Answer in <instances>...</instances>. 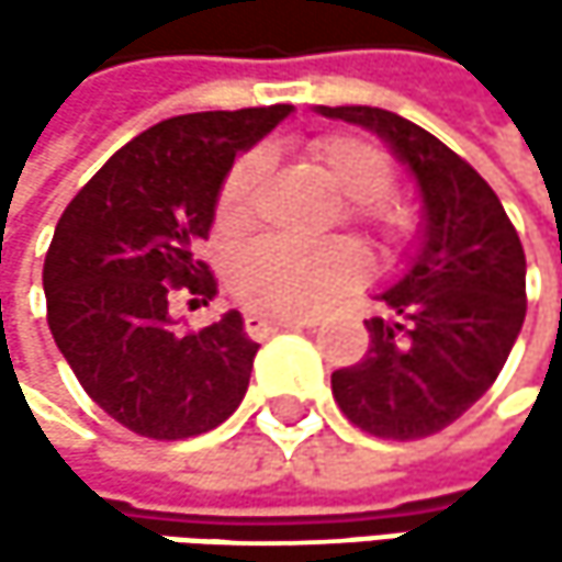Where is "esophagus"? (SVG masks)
Segmentation results:
<instances>
[{
	"mask_svg": "<svg viewBox=\"0 0 562 562\" xmlns=\"http://www.w3.org/2000/svg\"><path fill=\"white\" fill-rule=\"evenodd\" d=\"M318 318H292V315H263V312H247L244 328L250 338H267L270 331L280 328H315Z\"/></svg>",
	"mask_w": 562,
	"mask_h": 562,
	"instance_id": "obj_1",
	"label": "esophagus"
}]
</instances>
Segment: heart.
<instances>
[{
	"instance_id": "1",
	"label": "heart",
	"mask_w": 562,
	"mask_h": 562,
	"mask_svg": "<svg viewBox=\"0 0 562 562\" xmlns=\"http://www.w3.org/2000/svg\"><path fill=\"white\" fill-rule=\"evenodd\" d=\"M308 156L345 198H351L348 221L364 227L371 240H378L381 247H393L409 234L413 217L406 204L387 194L393 184V162L378 143L351 133H328L312 139ZM263 169V156L247 153L224 175L217 191L221 231L240 234L254 224ZM364 270L368 257L348 237L295 240L270 234L250 240L231 257L227 285L244 305L257 312L308 315L358 285L364 280Z\"/></svg>"
}]
</instances>
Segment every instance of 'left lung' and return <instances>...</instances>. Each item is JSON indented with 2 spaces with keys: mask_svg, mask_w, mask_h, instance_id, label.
Wrapping results in <instances>:
<instances>
[{
  "mask_svg": "<svg viewBox=\"0 0 562 562\" xmlns=\"http://www.w3.org/2000/svg\"><path fill=\"white\" fill-rule=\"evenodd\" d=\"M378 133L419 181L426 231L381 295L368 355L331 374L341 413L381 439H426L502 374L527 312V260L492 184L423 126L381 106H318Z\"/></svg>",
  "mask_w": 562,
  "mask_h": 562,
  "instance_id": "left-lung-1",
  "label": "left lung"
}]
</instances>
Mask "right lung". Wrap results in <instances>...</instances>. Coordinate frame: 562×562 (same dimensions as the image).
<instances>
[{"label": "right lung", "instance_id": "add662e5", "mask_svg": "<svg viewBox=\"0 0 562 562\" xmlns=\"http://www.w3.org/2000/svg\"><path fill=\"white\" fill-rule=\"evenodd\" d=\"M289 103L188 113L126 143L64 207L45 257L48 328L87 396L146 439L221 426L244 400L257 341L240 312L201 331L171 322L175 292L207 302V240L234 156L263 139Z\"/></svg>", "mask_w": 562, "mask_h": 562}]
</instances>
